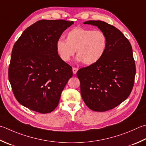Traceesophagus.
<instances>
[{"instance_id":"34e87169","label":"esophagus","mask_w":146,"mask_h":146,"mask_svg":"<svg viewBox=\"0 0 146 146\" xmlns=\"http://www.w3.org/2000/svg\"><path fill=\"white\" fill-rule=\"evenodd\" d=\"M78 68L73 67V74H76L77 73V71H78Z\"/></svg>"}]
</instances>
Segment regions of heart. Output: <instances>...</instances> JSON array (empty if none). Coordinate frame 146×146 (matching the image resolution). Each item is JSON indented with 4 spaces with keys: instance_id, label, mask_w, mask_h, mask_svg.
<instances>
[{
    "instance_id": "obj_1",
    "label": "heart",
    "mask_w": 146,
    "mask_h": 146,
    "mask_svg": "<svg viewBox=\"0 0 146 146\" xmlns=\"http://www.w3.org/2000/svg\"><path fill=\"white\" fill-rule=\"evenodd\" d=\"M108 45L107 37L101 30L78 27L66 33V40L59 39L56 50L60 58L69 61L76 52V60L90 65L99 61L104 56Z\"/></svg>"
}]
</instances>
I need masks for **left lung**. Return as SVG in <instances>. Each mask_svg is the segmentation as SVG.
Wrapping results in <instances>:
<instances>
[{"mask_svg":"<svg viewBox=\"0 0 146 146\" xmlns=\"http://www.w3.org/2000/svg\"><path fill=\"white\" fill-rule=\"evenodd\" d=\"M84 24L98 27L107 37L102 58L76 73L85 104L92 111L103 112L120 104L132 92L136 72L132 45L118 28L104 21L91 20Z\"/></svg>","mask_w":146,"mask_h":146,"instance_id":"obj_1","label":"left lung"}]
</instances>
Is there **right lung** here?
<instances>
[{
	"label": "right lung",
	"instance_id": "right-lung-1",
	"mask_svg": "<svg viewBox=\"0 0 146 146\" xmlns=\"http://www.w3.org/2000/svg\"><path fill=\"white\" fill-rule=\"evenodd\" d=\"M73 24L63 19L40 20L28 27L14 44L9 80L16 100L23 106L48 113L58 106L73 71L59 56L56 42Z\"/></svg>",
	"mask_w": 146,
	"mask_h": 146
}]
</instances>
